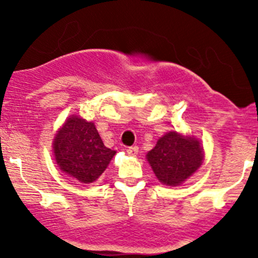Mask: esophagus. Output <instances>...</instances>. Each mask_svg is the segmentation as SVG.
<instances>
[{"label": "esophagus", "instance_id": "esophagus-1", "mask_svg": "<svg viewBox=\"0 0 258 258\" xmlns=\"http://www.w3.org/2000/svg\"><path fill=\"white\" fill-rule=\"evenodd\" d=\"M127 155H131V156H136L138 154V146H132V147H127L126 149Z\"/></svg>", "mask_w": 258, "mask_h": 258}]
</instances>
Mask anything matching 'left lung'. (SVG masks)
Returning a JSON list of instances; mask_svg holds the SVG:
<instances>
[{
	"instance_id": "obj_1",
	"label": "left lung",
	"mask_w": 258,
	"mask_h": 258,
	"mask_svg": "<svg viewBox=\"0 0 258 258\" xmlns=\"http://www.w3.org/2000/svg\"><path fill=\"white\" fill-rule=\"evenodd\" d=\"M147 160L161 183L177 186L199 169L203 149L195 138L172 131L157 141L147 154Z\"/></svg>"
}]
</instances>
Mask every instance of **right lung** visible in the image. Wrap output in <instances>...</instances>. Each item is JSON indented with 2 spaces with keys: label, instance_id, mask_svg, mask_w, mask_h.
Listing matches in <instances>:
<instances>
[{
  "label": "right lung",
  "instance_id": "1",
  "mask_svg": "<svg viewBox=\"0 0 258 258\" xmlns=\"http://www.w3.org/2000/svg\"><path fill=\"white\" fill-rule=\"evenodd\" d=\"M116 151L107 149L93 122L71 116L54 140L58 166L83 183L99 178Z\"/></svg>",
  "mask_w": 258,
  "mask_h": 258
}]
</instances>
